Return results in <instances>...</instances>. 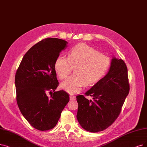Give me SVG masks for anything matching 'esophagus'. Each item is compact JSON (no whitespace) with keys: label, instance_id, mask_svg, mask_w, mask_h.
<instances>
[{"label":"esophagus","instance_id":"34e87169","mask_svg":"<svg viewBox=\"0 0 147 147\" xmlns=\"http://www.w3.org/2000/svg\"><path fill=\"white\" fill-rule=\"evenodd\" d=\"M76 98L75 96L74 95H70V99H71V100H75Z\"/></svg>","mask_w":147,"mask_h":147}]
</instances>
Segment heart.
Wrapping results in <instances>:
<instances>
[{"label":"heart","instance_id":"heart-1","mask_svg":"<svg viewBox=\"0 0 147 147\" xmlns=\"http://www.w3.org/2000/svg\"><path fill=\"white\" fill-rule=\"evenodd\" d=\"M110 58L85 44H78L70 50L68 57H58L55 70L60 80L66 79L75 67L74 74L61 84L67 92H80L85 85L95 84L107 73L110 66Z\"/></svg>","mask_w":147,"mask_h":147}]
</instances>
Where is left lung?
<instances>
[{"label":"left lung","mask_w":147,"mask_h":147,"mask_svg":"<svg viewBox=\"0 0 147 147\" xmlns=\"http://www.w3.org/2000/svg\"><path fill=\"white\" fill-rule=\"evenodd\" d=\"M129 90L126 64L122 59L113 57L107 74L85 93L93 100L83 95L76 97L77 118L82 128L92 133L107 128L120 114Z\"/></svg>","instance_id":"1"}]
</instances>
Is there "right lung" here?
<instances>
[{
    "instance_id": "add662e5",
    "label": "right lung",
    "mask_w": 147,
    "mask_h": 147,
    "mask_svg": "<svg viewBox=\"0 0 147 147\" xmlns=\"http://www.w3.org/2000/svg\"><path fill=\"white\" fill-rule=\"evenodd\" d=\"M67 43L57 38L40 41L28 50L17 70V105L28 122L40 131L53 128L69 101L66 92H55L58 86L55 63ZM48 92L52 93L51 97Z\"/></svg>"
}]
</instances>
